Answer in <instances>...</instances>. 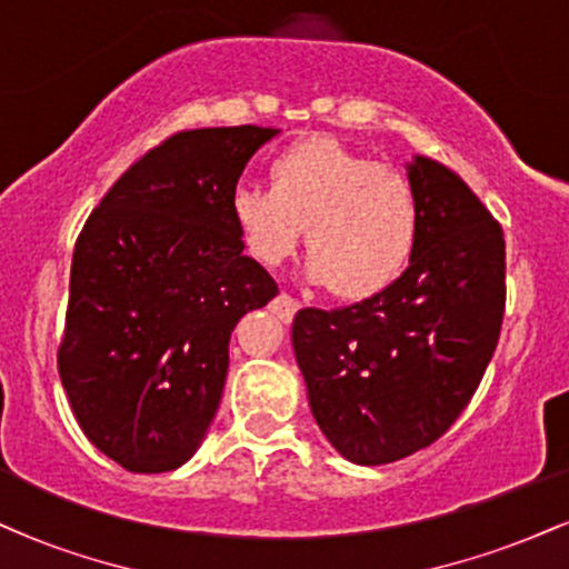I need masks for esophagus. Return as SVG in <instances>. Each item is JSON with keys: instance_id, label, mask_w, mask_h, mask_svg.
Wrapping results in <instances>:
<instances>
[{"instance_id": "1", "label": "esophagus", "mask_w": 569, "mask_h": 569, "mask_svg": "<svg viewBox=\"0 0 569 569\" xmlns=\"http://www.w3.org/2000/svg\"><path fill=\"white\" fill-rule=\"evenodd\" d=\"M299 310V302L293 297H289V293H278L276 299H272V312L280 318V321L289 323L293 316H297Z\"/></svg>"}]
</instances>
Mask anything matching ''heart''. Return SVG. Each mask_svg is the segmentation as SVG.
Here are the masks:
<instances>
[{"label": "heart", "instance_id": "obj_1", "mask_svg": "<svg viewBox=\"0 0 569 569\" xmlns=\"http://www.w3.org/2000/svg\"><path fill=\"white\" fill-rule=\"evenodd\" d=\"M230 217L248 257L264 267L283 264L307 227L305 278L342 299L393 286L420 238L409 181L331 136L283 149L270 162V189H234Z\"/></svg>", "mask_w": 569, "mask_h": 569}]
</instances>
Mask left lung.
Returning a JSON list of instances; mask_svg holds the SVG:
<instances>
[{
    "mask_svg": "<svg viewBox=\"0 0 569 569\" xmlns=\"http://www.w3.org/2000/svg\"><path fill=\"white\" fill-rule=\"evenodd\" d=\"M420 238L393 286L293 316L291 345L318 428L345 460L385 466L433 443L492 361L506 307V240L460 176L415 154Z\"/></svg>",
    "mask_w": 569,
    "mask_h": 569,
    "instance_id": "obj_1",
    "label": "left lung"
}]
</instances>
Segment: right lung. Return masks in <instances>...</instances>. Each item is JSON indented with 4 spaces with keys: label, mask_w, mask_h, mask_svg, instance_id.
<instances>
[{
    "label": "right lung",
    "mask_w": 569,
    "mask_h": 569,
    "mask_svg": "<svg viewBox=\"0 0 569 569\" xmlns=\"http://www.w3.org/2000/svg\"><path fill=\"white\" fill-rule=\"evenodd\" d=\"M280 130L176 133L130 166L74 246L58 371L90 443L133 473L184 466L221 403L230 335L278 293L230 198Z\"/></svg>",
    "instance_id": "right-lung-1"
}]
</instances>
